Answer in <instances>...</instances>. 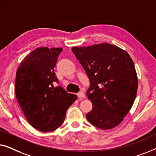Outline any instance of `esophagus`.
I'll list each match as a JSON object with an SVG mask.
<instances>
[{
	"label": "esophagus",
	"mask_w": 156,
	"mask_h": 156,
	"mask_svg": "<svg viewBox=\"0 0 156 156\" xmlns=\"http://www.w3.org/2000/svg\"><path fill=\"white\" fill-rule=\"evenodd\" d=\"M85 93H83V92H79V93H78V98H79V99L80 100H83V99H84L85 98Z\"/></svg>",
	"instance_id": "obj_1"
}]
</instances>
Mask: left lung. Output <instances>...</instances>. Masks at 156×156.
Masks as SVG:
<instances>
[{
  "label": "left lung",
  "instance_id": "8db88e82",
  "mask_svg": "<svg viewBox=\"0 0 156 156\" xmlns=\"http://www.w3.org/2000/svg\"><path fill=\"white\" fill-rule=\"evenodd\" d=\"M72 51L90 80L87 97L93 109L87 121L100 129L119 124L134 102L138 79L134 64L126 51L109 43L73 47Z\"/></svg>",
  "mask_w": 156,
  "mask_h": 156
}]
</instances>
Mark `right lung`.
<instances>
[{
  "instance_id": "add662e5",
  "label": "right lung",
  "mask_w": 156,
  "mask_h": 156,
  "mask_svg": "<svg viewBox=\"0 0 156 156\" xmlns=\"http://www.w3.org/2000/svg\"><path fill=\"white\" fill-rule=\"evenodd\" d=\"M62 48L39 47L22 61L17 70L15 95L32 126L47 132L63 124L66 112L77 100L58 84L54 69Z\"/></svg>"
}]
</instances>
